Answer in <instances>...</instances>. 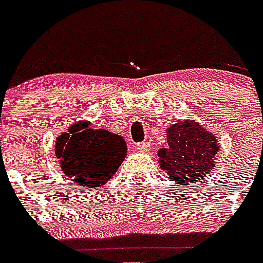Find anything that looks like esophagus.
<instances>
[{
    "mask_svg": "<svg viewBox=\"0 0 263 263\" xmlns=\"http://www.w3.org/2000/svg\"><path fill=\"white\" fill-rule=\"evenodd\" d=\"M136 148H138L139 152H148L150 146H148V142H140V143L136 144Z\"/></svg>",
    "mask_w": 263,
    "mask_h": 263,
    "instance_id": "obj_1",
    "label": "esophagus"
}]
</instances>
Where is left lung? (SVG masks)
I'll return each mask as SVG.
<instances>
[{
	"instance_id": "1",
	"label": "left lung",
	"mask_w": 263,
	"mask_h": 263,
	"mask_svg": "<svg viewBox=\"0 0 263 263\" xmlns=\"http://www.w3.org/2000/svg\"><path fill=\"white\" fill-rule=\"evenodd\" d=\"M168 147L158 152L161 168L181 185L210 176L218 144L213 134L195 121H177L168 128Z\"/></svg>"
}]
</instances>
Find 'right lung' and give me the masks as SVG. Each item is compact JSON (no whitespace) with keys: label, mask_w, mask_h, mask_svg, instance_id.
Here are the masks:
<instances>
[{"label":"right lung","mask_w":263,"mask_h":263,"mask_svg":"<svg viewBox=\"0 0 263 263\" xmlns=\"http://www.w3.org/2000/svg\"><path fill=\"white\" fill-rule=\"evenodd\" d=\"M127 146L121 136L106 129H92L80 121L55 140V156L64 173L82 187L109 181L125 158Z\"/></svg>","instance_id":"1"}]
</instances>
